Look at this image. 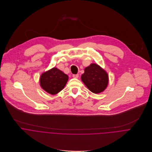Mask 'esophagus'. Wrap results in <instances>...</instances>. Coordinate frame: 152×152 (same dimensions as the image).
Segmentation results:
<instances>
[{
  "label": "esophagus",
  "mask_w": 152,
  "mask_h": 152,
  "mask_svg": "<svg viewBox=\"0 0 152 152\" xmlns=\"http://www.w3.org/2000/svg\"><path fill=\"white\" fill-rule=\"evenodd\" d=\"M72 77H73L74 78H78V77H79V75H78V74H73Z\"/></svg>",
  "instance_id": "34e87169"
}]
</instances>
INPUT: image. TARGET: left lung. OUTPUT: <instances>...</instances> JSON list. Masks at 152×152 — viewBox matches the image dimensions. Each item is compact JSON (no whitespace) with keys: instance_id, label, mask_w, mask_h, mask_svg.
<instances>
[{"instance_id":"left-lung-1","label":"left lung","mask_w":152,"mask_h":152,"mask_svg":"<svg viewBox=\"0 0 152 152\" xmlns=\"http://www.w3.org/2000/svg\"><path fill=\"white\" fill-rule=\"evenodd\" d=\"M81 78L86 87L94 94L103 92L108 83V76L107 72L95 64L85 68L84 73Z\"/></svg>"}]
</instances>
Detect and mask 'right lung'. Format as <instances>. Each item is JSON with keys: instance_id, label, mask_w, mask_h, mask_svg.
Here are the masks:
<instances>
[{"instance_id": "right-lung-1", "label": "right lung", "mask_w": 152, "mask_h": 152, "mask_svg": "<svg viewBox=\"0 0 152 152\" xmlns=\"http://www.w3.org/2000/svg\"><path fill=\"white\" fill-rule=\"evenodd\" d=\"M68 76L56 68L43 73L40 78V84L47 92L55 95L60 92L65 86Z\"/></svg>"}]
</instances>
